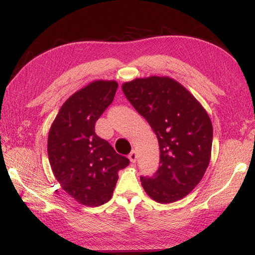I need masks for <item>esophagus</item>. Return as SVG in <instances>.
Returning <instances> with one entry per match:
<instances>
[{
  "instance_id": "esophagus-1",
  "label": "esophagus",
  "mask_w": 255,
  "mask_h": 255,
  "mask_svg": "<svg viewBox=\"0 0 255 255\" xmlns=\"http://www.w3.org/2000/svg\"><path fill=\"white\" fill-rule=\"evenodd\" d=\"M128 158H129V160H130L132 163H134V162L137 161V151L136 150H132L130 153H129V155H128Z\"/></svg>"
}]
</instances>
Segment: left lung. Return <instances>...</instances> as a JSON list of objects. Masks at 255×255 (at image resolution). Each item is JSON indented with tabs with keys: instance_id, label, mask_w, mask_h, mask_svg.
<instances>
[{
	"instance_id": "1",
	"label": "left lung",
	"mask_w": 255,
	"mask_h": 255,
	"mask_svg": "<svg viewBox=\"0 0 255 255\" xmlns=\"http://www.w3.org/2000/svg\"><path fill=\"white\" fill-rule=\"evenodd\" d=\"M122 89L158 138L161 164L153 177H141L144 192L160 204L187 196L210 161L213 125L207 112L170 77L137 78Z\"/></svg>"
}]
</instances>
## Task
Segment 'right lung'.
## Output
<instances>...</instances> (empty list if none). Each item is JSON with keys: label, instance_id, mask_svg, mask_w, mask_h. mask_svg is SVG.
<instances>
[{"label": "right lung", "instance_id": "add662e5", "mask_svg": "<svg viewBox=\"0 0 255 255\" xmlns=\"http://www.w3.org/2000/svg\"><path fill=\"white\" fill-rule=\"evenodd\" d=\"M115 80H95L63 103L48 134L56 180L78 203L97 207L113 196L118 172L129 160L95 133V123L115 96Z\"/></svg>", "mask_w": 255, "mask_h": 255}]
</instances>
